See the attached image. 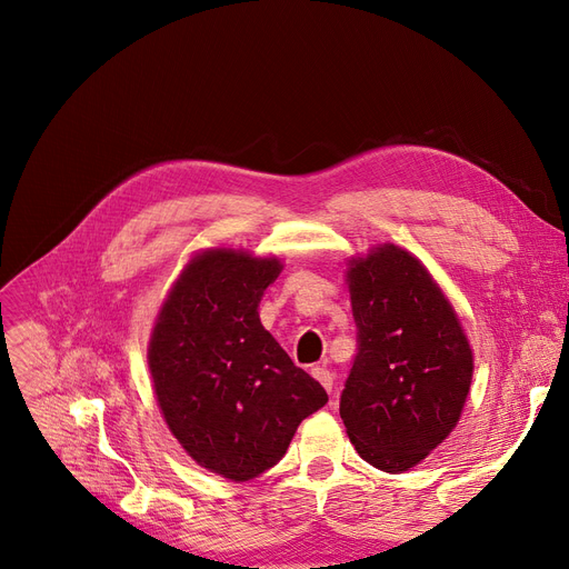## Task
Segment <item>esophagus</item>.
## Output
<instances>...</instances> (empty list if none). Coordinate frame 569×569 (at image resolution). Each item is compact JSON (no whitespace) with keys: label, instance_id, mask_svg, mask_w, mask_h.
<instances>
[{"label":"esophagus","instance_id":"34e87169","mask_svg":"<svg viewBox=\"0 0 569 569\" xmlns=\"http://www.w3.org/2000/svg\"><path fill=\"white\" fill-rule=\"evenodd\" d=\"M311 373H313V378L325 387L327 392H332V385H335V373L330 371V369H325V367H316V369H311Z\"/></svg>","mask_w":569,"mask_h":569}]
</instances>
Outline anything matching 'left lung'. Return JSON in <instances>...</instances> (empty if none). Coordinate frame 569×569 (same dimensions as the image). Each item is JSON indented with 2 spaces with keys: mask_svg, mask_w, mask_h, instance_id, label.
Instances as JSON below:
<instances>
[{
  "mask_svg": "<svg viewBox=\"0 0 569 569\" xmlns=\"http://www.w3.org/2000/svg\"><path fill=\"white\" fill-rule=\"evenodd\" d=\"M360 335L341 420L357 455L406 472L455 431L470 392L475 357L463 325L410 251L385 242L346 262Z\"/></svg>",
  "mask_w": 569,
  "mask_h": 569,
  "instance_id": "obj_1",
  "label": "left lung"
}]
</instances>
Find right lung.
<instances>
[{"label": "right lung", "mask_w": 569, "mask_h": 569, "mask_svg": "<svg viewBox=\"0 0 569 569\" xmlns=\"http://www.w3.org/2000/svg\"><path fill=\"white\" fill-rule=\"evenodd\" d=\"M283 262L247 249L196 251L168 288L147 343L170 433L204 470L247 482L272 468L305 417L327 403L258 316Z\"/></svg>", "instance_id": "1"}]
</instances>
